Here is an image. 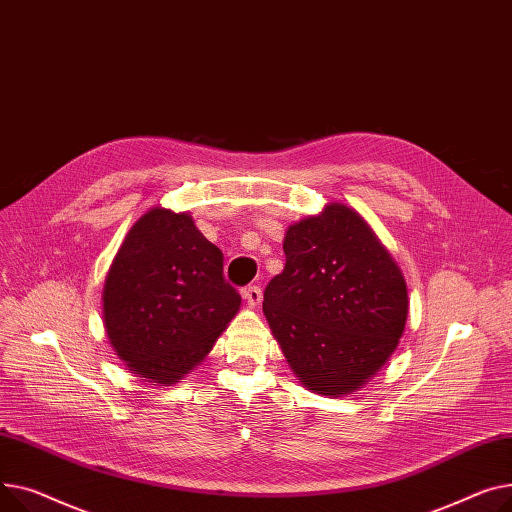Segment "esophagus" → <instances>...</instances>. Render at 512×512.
Segmentation results:
<instances>
[{"label":"esophagus","instance_id":"1","mask_svg":"<svg viewBox=\"0 0 512 512\" xmlns=\"http://www.w3.org/2000/svg\"><path fill=\"white\" fill-rule=\"evenodd\" d=\"M244 299H246L250 308H258L260 302H262V289L256 287V285L246 287V289H244Z\"/></svg>","mask_w":512,"mask_h":512}]
</instances>
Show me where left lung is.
Here are the masks:
<instances>
[{"instance_id": "obj_1", "label": "left lung", "mask_w": 512, "mask_h": 512, "mask_svg": "<svg viewBox=\"0 0 512 512\" xmlns=\"http://www.w3.org/2000/svg\"><path fill=\"white\" fill-rule=\"evenodd\" d=\"M285 268L264 316L310 393L347 397L395 353L409 297L401 268L355 208L328 202L285 231Z\"/></svg>"}]
</instances>
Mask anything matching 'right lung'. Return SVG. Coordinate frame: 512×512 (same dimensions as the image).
Masks as SVG:
<instances>
[{
	"instance_id": "obj_1",
	"label": "right lung",
	"mask_w": 512,
	"mask_h": 512,
	"mask_svg": "<svg viewBox=\"0 0 512 512\" xmlns=\"http://www.w3.org/2000/svg\"><path fill=\"white\" fill-rule=\"evenodd\" d=\"M242 306L223 252L190 213L153 206L130 227L103 287V324L130 374L173 386L213 351Z\"/></svg>"
}]
</instances>
